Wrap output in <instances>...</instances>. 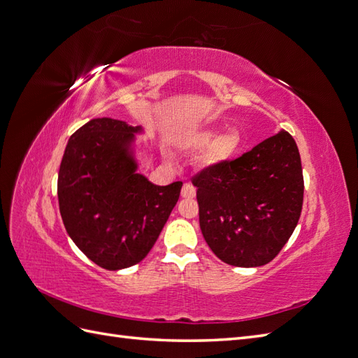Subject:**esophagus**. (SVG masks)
<instances>
[{
	"instance_id": "1",
	"label": "esophagus",
	"mask_w": 358,
	"mask_h": 358,
	"mask_svg": "<svg viewBox=\"0 0 358 358\" xmlns=\"http://www.w3.org/2000/svg\"><path fill=\"white\" fill-rule=\"evenodd\" d=\"M196 195V189L190 185V182H185V186L181 189V196L182 198H194Z\"/></svg>"
}]
</instances>
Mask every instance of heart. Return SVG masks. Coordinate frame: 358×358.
I'll return each mask as SVG.
<instances>
[{"instance_id":"b5f03b06","label":"heart","mask_w":358,"mask_h":358,"mask_svg":"<svg viewBox=\"0 0 358 358\" xmlns=\"http://www.w3.org/2000/svg\"><path fill=\"white\" fill-rule=\"evenodd\" d=\"M218 131L213 128H206L194 132L189 138V146L194 149H204L206 162L209 164H220L235 155L239 148V136L236 132H226L218 139Z\"/></svg>"}]
</instances>
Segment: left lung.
Instances as JSON below:
<instances>
[{
	"label": "left lung",
	"instance_id": "left-lung-1",
	"mask_svg": "<svg viewBox=\"0 0 358 358\" xmlns=\"http://www.w3.org/2000/svg\"><path fill=\"white\" fill-rule=\"evenodd\" d=\"M199 227L210 250L235 267H261L287 244L301 218L303 176L294 138L280 131L235 160L192 177Z\"/></svg>",
	"mask_w": 358,
	"mask_h": 358
}]
</instances>
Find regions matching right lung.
<instances>
[{"label": "right lung", "mask_w": 358, "mask_h": 358, "mask_svg": "<svg viewBox=\"0 0 358 358\" xmlns=\"http://www.w3.org/2000/svg\"><path fill=\"white\" fill-rule=\"evenodd\" d=\"M140 127L93 119L70 137L57 176L66 234L105 270L138 264L176 207L182 181L155 186L137 173L131 143Z\"/></svg>", "instance_id": "add662e5"}]
</instances>
